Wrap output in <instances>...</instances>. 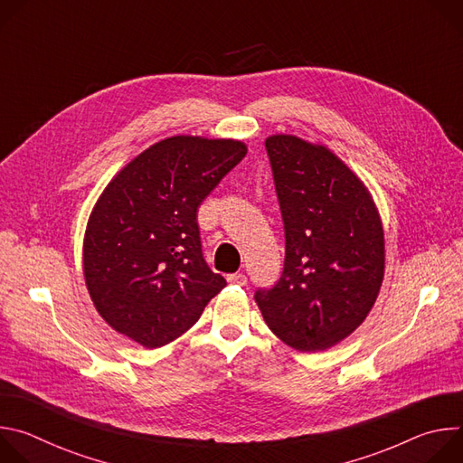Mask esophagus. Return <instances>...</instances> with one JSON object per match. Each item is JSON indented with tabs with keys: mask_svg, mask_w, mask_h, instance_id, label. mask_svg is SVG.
Segmentation results:
<instances>
[{
	"mask_svg": "<svg viewBox=\"0 0 463 463\" xmlns=\"http://www.w3.org/2000/svg\"><path fill=\"white\" fill-rule=\"evenodd\" d=\"M227 282L229 284H236V286H245L247 284V277L243 273H234V275L227 277Z\"/></svg>",
	"mask_w": 463,
	"mask_h": 463,
	"instance_id": "1",
	"label": "esophagus"
}]
</instances>
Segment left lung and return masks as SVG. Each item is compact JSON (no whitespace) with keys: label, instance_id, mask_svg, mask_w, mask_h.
I'll return each mask as SVG.
<instances>
[{"label":"left lung","instance_id":"8db88e82","mask_svg":"<svg viewBox=\"0 0 463 463\" xmlns=\"http://www.w3.org/2000/svg\"><path fill=\"white\" fill-rule=\"evenodd\" d=\"M266 150L280 203V280L254 300L271 332L298 352H322L363 324L384 277V232L364 183L322 145L271 136Z\"/></svg>","mask_w":463,"mask_h":463}]
</instances>
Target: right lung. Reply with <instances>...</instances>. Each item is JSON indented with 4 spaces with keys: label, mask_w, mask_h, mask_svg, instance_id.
Wrapping results in <instances>:
<instances>
[{
    "label": "right lung",
    "mask_w": 463,
    "mask_h": 463,
    "mask_svg": "<svg viewBox=\"0 0 463 463\" xmlns=\"http://www.w3.org/2000/svg\"><path fill=\"white\" fill-rule=\"evenodd\" d=\"M245 154L241 141L175 136L108 183L86 227L84 279L115 332L165 346L227 286L203 258L197 207Z\"/></svg>",
    "instance_id": "add662e5"
}]
</instances>
